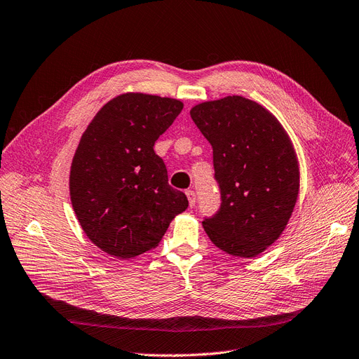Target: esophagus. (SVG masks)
Instances as JSON below:
<instances>
[{
    "mask_svg": "<svg viewBox=\"0 0 359 359\" xmlns=\"http://www.w3.org/2000/svg\"><path fill=\"white\" fill-rule=\"evenodd\" d=\"M186 196H188V201H189V207H195V202H196V195L192 189L186 191Z\"/></svg>",
    "mask_w": 359,
    "mask_h": 359,
    "instance_id": "esophagus-1",
    "label": "esophagus"
}]
</instances>
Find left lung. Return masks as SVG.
Wrapping results in <instances>:
<instances>
[{
	"label": "left lung",
	"instance_id": "1",
	"mask_svg": "<svg viewBox=\"0 0 359 359\" xmlns=\"http://www.w3.org/2000/svg\"><path fill=\"white\" fill-rule=\"evenodd\" d=\"M191 117L212 147L222 205L202 222L222 251L254 258L282 235L299 194L298 158L278 120L233 95L195 105Z\"/></svg>",
	"mask_w": 359,
	"mask_h": 359
}]
</instances>
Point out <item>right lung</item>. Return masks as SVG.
<instances>
[{"label": "right lung", "mask_w": 359, "mask_h": 359, "mask_svg": "<svg viewBox=\"0 0 359 359\" xmlns=\"http://www.w3.org/2000/svg\"><path fill=\"white\" fill-rule=\"evenodd\" d=\"M182 110L179 100L129 92L108 101L83 132L70 199L86 236L104 252L126 259L149 251L188 208L154 151Z\"/></svg>", "instance_id": "1"}]
</instances>
